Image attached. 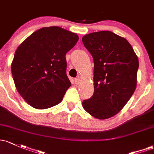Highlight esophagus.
<instances>
[{
	"label": "esophagus",
	"instance_id": "1",
	"mask_svg": "<svg viewBox=\"0 0 154 154\" xmlns=\"http://www.w3.org/2000/svg\"><path fill=\"white\" fill-rule=\"evenodd\" d=\"M74 84H76V85H77V84H79V82H80V79L79 78V77H77V78L74 79Z\"/></svg>",
	"mask_w": 154,
	"mask_h": 154
}]
</instances>
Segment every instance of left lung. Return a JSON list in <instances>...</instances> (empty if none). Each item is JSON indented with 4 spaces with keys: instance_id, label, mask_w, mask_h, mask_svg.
<instances>
[{
    "instance_id": "obj_1",
    "label": "left lung",
    "mask_w": 154,
    "mask_h": 154,
    "mask_svg": "<svg viewBox=\"0 0 154 154\" xmlns=\"http://www.w3.org/2000/svg\"><path fill=\"white\" fill-rule=\"evenodd\" d=\"M82 41L94 63V92L82 107L93 117L107 119L119 112L134 94L137 56L126 38L109 30L89 33Z\"/></svg>"
}]
</instances>
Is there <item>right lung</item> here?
Masks as SVG:
<instances>
[{
    "mask_svg": "<svg viewBox=\"0 0 154 154\" xmlns=\"http://www.w3.org/2000/svg\"><path fill=\"white\" fill-rule=\"evenodd\" d=\"M79 39L76 33L57 26L38 29L17 49L11 63L15 86L31 107L57 105L71 86L66 54Z\"/></svg>",
    "mask_w": 154,
    "mask_h": 154,
    "instance_id": "1",
    "label": "right lung"
}]
</instances>
